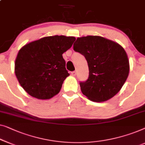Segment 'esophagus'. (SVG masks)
Wrapping results in <instances>:
<instances>
[{"instance_id": "1", "label": "esophagus", "mask_w": 145, "mask_h": 145, "mask_svg": "<svg viewBox=\"0 0 145 145\" xmlns=\"http://www.w3.org/2000/svg\"><path fill=\"white\" fill-rule=\"evenodd\" d=\"M71 75L73 76H76V72H75V71H72V72H71Z\"/></svg>"}]
</instances>
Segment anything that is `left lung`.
Instances as JSON below:
<instances>
[{
	"instance_id": "left-lung-1",
	"label": "left lung",
	"mask_w": 145,
	"mask_h": 145,
	"mask_svg": "<svg viewBox=\"0 0 145 145\" xmlns=\"http://www.w3.org/2000/svg\"><path fill=\"white\" fill-rule=\"evenodd\" d=\"M73 48L84 56L89 67L88 79L80 83L84 95L92 101L104 102L118 93L129 72L123 48L102 37L87 36L77 38Z\"/></svg>"
}]
</instances>
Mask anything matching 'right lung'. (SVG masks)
<instances>
[{"mask_svg":"<svg viewBox=\"0 0 145 145\" xmlns=\"http://www.w3.org/2000/svg\"><path fill=\"white\" fill-rule=\"evenodd\" d=\"M73 37H46L31 42L19 51L14 71L17 79L29 95L50 99L60 91L69 76L62 54L72 46Z\"/></svg>","mask_w":145,"mask_h":145,"instance_id":"add662e5","label":"right lung"}]
</instances>
